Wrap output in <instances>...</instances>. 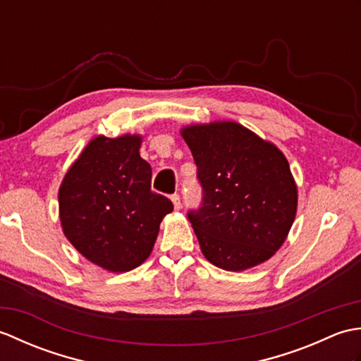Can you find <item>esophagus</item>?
I'll list each match as a JSON object with an SVG mask.
<instances>
[{
  "label": "esophagus",
  "instance_id": "34e87169",
  "mask_svg": "<svg viewBox=\"0 0 361 361\" xmlns=\"http://www.w3.org/2000/svg\"><path fill=\"white\" fill-rule=\"evenodd\" d=\"M171 198H172L173 208H175V209H180V208H181V200H180V195H178V194H173Z\"/></svg>",
  "mask_w": 361,
  "mask_h": 361
}]
</instances>
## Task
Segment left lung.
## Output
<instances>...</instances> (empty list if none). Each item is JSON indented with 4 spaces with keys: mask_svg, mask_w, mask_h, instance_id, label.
Wrapping results in <instances>:
<instances>
[{
    "mask_svg": "<svg viewBox=\"0 0 361 361\" xmlns=\"http://www.w3.org/2000/svg\"><path fill=\"white\" fill-rule=\"evenodd\" d=\"M197 164L202 203L188 212L204 257L226 271L265 262L286 240L298 190L287 158L235 122L181 132Z\"/></svg>",
    "mask_w": 361,
    "mask_h": 361,
    "instance_id": "left-lung-1",
    "label": "left lung"
}]
</instances>
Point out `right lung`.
Returning a JSON list of instances; mask_svg holds the SVG:
<instances>
[{
  "label": "right lung",
  "instance_id": "obj_1",
  "mask_svg": "<svg viewBox=\"0 0 361 361\" xmlns=\"http://www.w3.org/2000/svg\"><path fill=\"white\" fill-rule=\"evenodd\" d=\"M141 136H97L59 190L60 221L74 248L109 271H130L150 256L159 224L173 204L150 189Z\"/></svg>",
  "mask_w": 361,
  "mask_h": 361
}]
</instances>
